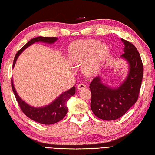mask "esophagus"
I'll return each instance as SVG.
<instances>
[{"mask_svg": "<svg viewBox=\"0 0 155 155\" xmlns=\"http://www.w3.org/2000/svg\"><path fill=\"white\" fill-rule=\"evenodd\" d=\"M86 88V85L84 84H82V83H80L78 84V89L79 90H84V89Z\"/></svg>", "mask_w": 155, "mask_h": 155, "instance_id": "34e87169", "label": "esophagus"}]
</instances>
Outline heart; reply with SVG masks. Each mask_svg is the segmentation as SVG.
<instances>
[{"instance_id": "heart-1", "label": "heart", "mask_w": 155, "mask_h": 155, "mask_svg": "<svg viewBox=\"0 0 155 155\" xmlns=\"http://www.w3.org/2000/svg\"><path fill=\"white\" fill-rule=\"evenodd\" d=\"M109 53L107 44L96 39L82 40L73 43L68 49V59L74 64H82V71L92 75L98 71Z\"/></svg>"}]
</instances>
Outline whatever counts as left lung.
Returning <instances> with one entry per match:
<instances>
[{
    "mask_svg": "<svg viewBox=\"0 0 155 155\" xmlns=\"http://www.w3.org/2000/svg\"><path fill=\"white\" fill-rule=\"evenodd\" d=\"M124 54L120 58L128 63V71L121 83L115 87L103 82L101 76L91 82L90 107L101 119L112 120L124 116L136 102L143 77V65L138 51L130 42L121 39Z\"/></svg>",
    "mask_w": 155,
    "mask_h": 155,
    "instance_id": "left-lung-1",
    "label": "left lung"
}]
</instances>
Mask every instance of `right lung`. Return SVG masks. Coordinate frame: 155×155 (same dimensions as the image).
<instances>
[{"mask_svg": "<svg viewBox=\"0 0 155 155\" xmlns=\"http://www.w3.org/2000/svg\"><path fill=\"white\" fill-rule=\"evenodd\" d=\"M57 40H58L57 37H37L33 38L17 53L14 58L12 68H14L15 65L19 56L24 51V50L26 49L29 46H31V44H35L36 42H42V43L52 44L55 43ZM11 85L15 97L23 113L30 119L39 123V124L45 125L56 124L65 117L68 112V101L71 99L72 96H73L75 94V87H73L70 90L63 92L62 94H61L51 103L48 104V105L40 107H35L29 105L19 96L15 88L12 78L11 80Z\"/></svg>", "mask_w": 155, "mask_h": 155, "instance_id": "right-lung-1", "label": "right lung"}]
</instances>
